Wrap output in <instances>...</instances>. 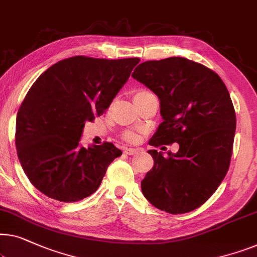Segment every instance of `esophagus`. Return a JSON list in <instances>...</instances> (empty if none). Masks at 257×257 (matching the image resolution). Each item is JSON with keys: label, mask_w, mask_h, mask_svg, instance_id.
Returning a JSON list of instances; mask_svg holds the SVG:
<instances>
[{"label": "esophagus", "mask_w": 257, "mask_h": 257, "mask_svg": "<svg viewBox=\"0 0 257 257\" xmlns=\"http://www.w3.org/2000/svg\"><path fill=\"white\" fill-rule=\"evenodd\" d=\"M126 154L127 155H133V154H136V153H138V150L137 148H126V150L124 151Z\"/></svg>", "instance_id": "obj_1"}]
</instances>
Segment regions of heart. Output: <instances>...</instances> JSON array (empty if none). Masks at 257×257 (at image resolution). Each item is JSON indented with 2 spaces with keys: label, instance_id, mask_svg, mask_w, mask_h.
I'll list each match as a JSON object with an SVG mask.
<instances>
[{
  "label": "heart",
  "instance_id": "obj_1",
  "mask_svg": "<svg viewBox=\"0 0 257 257\" xmlns=\"http://www.w3.org/2000/svg\"><path fill=\"white\" fill-rule=\"evenodd\" d=\"M146 94H150V91H146V90H140V91L136 92L135 97H138V96L146 95ZM124 138H125V139L127 140V141H135V140H136V136L133 135V133H131V132H126L125 135H124Z\"/></svg>",
  "mask_w": 257,
  "mask_h": 257
}]
</instances>
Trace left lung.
<instances>
[{
    "mask_svg": "<svg viewBox=\"0 0 257 257\" xmlns=\"http://www.w3.org/2000/svg\"><path fill=\"white\" fill-rule=\"evenodd\" d=\"M132 76L160 99L163 121L150 145H180L168 158L148 151L154 166L141 181L144 196L168 213L193 211L213 195L229 167L236 119L227 88L213 70L178 57L145 61Z\"/></svg>",
    "mask_w": 257,
    "mask_h": 257,
    "instance_id": "obj_1",
    "label": "left lung"
}]
</instances>
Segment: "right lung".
I'll list each match as a JSON object with an SVG mask.
<instances>
[{
  "mask_svg": "<svg viewBox=\"0 0 257 257\" xmlns=\"http://www.w3.org/2000/svg\"><path fill=\"white\" fill-rule=\"evenodd\" d=\"M139 61L77 55L32 84L18 110L15 140L22 168L40 192L73 203L97 190L121 151L111 143L81 146L84 124L110 106Z\"/></svg>",
  "mask_w": 257,
  "mask_h": 257,
  "instance_id": "add662e5",
  "label": "right lung"
}]
</instances>
